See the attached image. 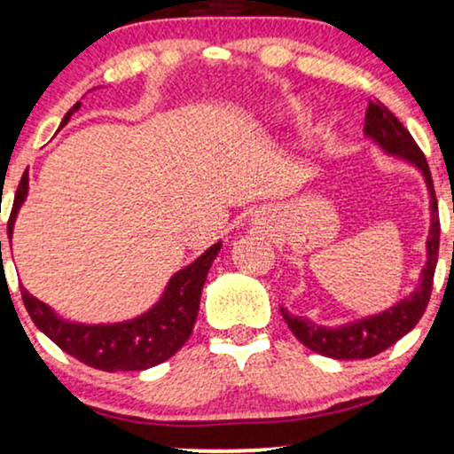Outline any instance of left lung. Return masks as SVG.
Segmentation results:
<instances>
[{
  "mask_svg": "<svg viewBox=\"0 0 454 454\" xmlns=\"http://www.w3.org/2000/svg\"><path fill=\"white\" fill-rule=\"evenodd\" d=\"M364 134L371 141L381 147L385 153L395 155V158L411 161L423 172L425 184L429 193V208H432V225H429L427 238V262L421 271V282L415 288V293L400 303H395L389 309H385L377 316L362 317V320L340 324V326H322V324L309 322L307 317H299L288 313V309L279 307L284 320L293 334L305 347H309L316 354L334 357V360H364L372 357L387 349L395 340L404 337L417 326L421 320L425 307L429 303L434 286V271L438 262L440 248V216H438V201H435L432 172H429L427 160L423 151L419 149L411 132L402 126V121L381 103L368 105L366 120H364Z\"/></svg>",
  "mask_w": 454,
  "mask_h": 454,
  "instance_id": "8db88e82",
  "label": "left lung"
}]
</instances>
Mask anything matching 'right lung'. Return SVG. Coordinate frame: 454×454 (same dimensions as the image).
I'll return each mask as SVG.
<instances>
[{
	"label": "right lung",
	"mask_w": 454,
	"mask_h": 454,
	"mask_svg": "<svg viewBox=\"0 0 454 454\" xmlns=\"http://www.w3.org/2000/svg\"><path fill=\"white\" fill-rule=\"evenodd\" d=\"M77 109H80V103L73 105L60 126H65L73 111ZM27 192H29V175L25 172L16 189L12 212H10L8 238H12L16 215L27 198ZM221 246V242L210 246L192 265L175 273L158 303L134 320L117 324L67 322L56 316L46 303L27 293L25 286H20L22 303L35 326L50 340H54L60 349L77 357L86 366L107 372L147 371L175 356L184 340L192 337L193 324L198 320L201 288Z\"/></svg>",
	"instance_id": "add662e5"
}]
</instances>
